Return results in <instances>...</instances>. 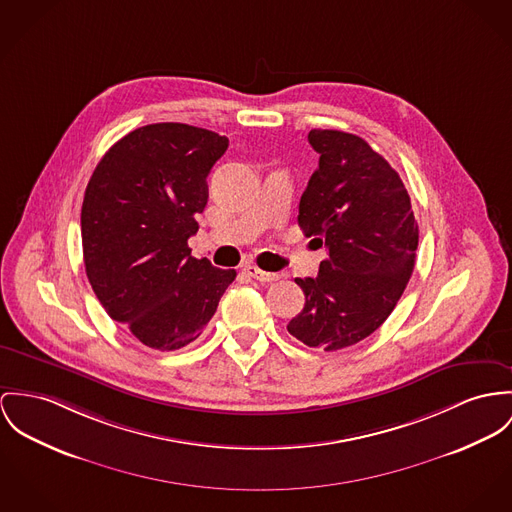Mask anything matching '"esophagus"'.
Segmentation results:
<instances>
[{
	"label": "esophagus",
	"instance_id": "esophagus-1",
	"mask_svg": "<svg viewBox=\"0 0 512 512\" xmlns=\"http://www.w3.org/2000/svg\"><path fill=\"white\" fill-rule=\"evenodd\" d=\"M245 273L251 276V278L259 280V282H275V280L280 278V276L276 275V273H267V271H261V269H259V267H255V265H247V267H245Z\"/></svg>",
	"mask_w": 512,
	"mask_h": 512
}]
</instances>
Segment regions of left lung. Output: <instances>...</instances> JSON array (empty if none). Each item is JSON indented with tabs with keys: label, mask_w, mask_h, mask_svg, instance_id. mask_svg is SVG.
<instances>
[{
	"label": "left lung",
	"mask_w": 512,
	"mask_h": 512,
	"mask_svg": "<svg viewBox=\"0 0 512 512\" xmlns=\"http://www.w3.org/2000/svg\"><path fill=\"white\" fill-rule=\"evenodd\" d=\"M319 165L300 198L298 224L327 247L315 278H296L304 310L288 333L339 351L374 333L394 312L413 267L419 226L394 167L362 138L314 128Z\"/></svg>",
	"instance_id": "obj_1"
}]
</instances>
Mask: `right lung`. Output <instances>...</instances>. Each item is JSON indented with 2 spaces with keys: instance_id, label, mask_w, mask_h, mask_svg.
<instances>
[{
  "instance_id": "add662e5",
  "label": "right lung",
  "mask_w": 512,
  "mask_h": 512,
  "mask_svg": "<svg viewBox=\"0 0 512 512\" xmlns=\"http://www.w3.org/2000/svg\"><path fill=\"white\" fill-rule=\"evenodd\" d=\"M226 150L228 138L212 130L148 124L111 146L87 183L85 273L107 314L150 349L193 343L236 278L187 245L208 200L206 177Z\"/></svg>"
}]
</instances>
